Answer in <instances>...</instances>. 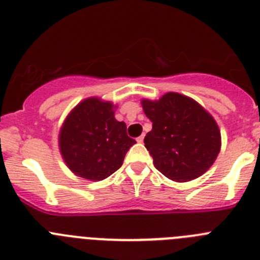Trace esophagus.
Here are the masks:
<instances>
[{
    "mask_svg": "<svg viewBox=\"0 0 260 260\" xmlns=\"http://www.w3.org/2000/svg\"><path fill=\"white\" fill-rule=\"evenodd\" d=\"M144 138H145V136H144V135L140 136V137L137 138V142H138V144H142V142H144Z\"/></svg>",
    "mask_w": 260,
    "mask_h": 260,
    "instance_id": "1",
    "label": "esophagus"
}]
</instances>
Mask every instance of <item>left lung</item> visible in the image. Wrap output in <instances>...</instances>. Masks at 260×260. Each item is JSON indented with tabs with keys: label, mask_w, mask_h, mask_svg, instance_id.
<instances>
[{
	"label": "left lung",
	"mask_w": 260,
	"mask_h": 260,
	"mask_svg": "<svg viewBox=\"0 0 260 260\" xmlns=\"http://www.w3.org/2000/svg\"><path fill=\"white\" fill-rule=\"evenodd\" d=\"M141 105L152 122L145 146L160 173L174 182H188L214 164L222 146L220 129L198 101L167 92L159 100L142 99Z\"/></svg>",
	"instance_id": "8db88e82"
}]
</instances>
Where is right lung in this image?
Returning a JSON list of instances; mask_svg holds the SVG:
<instances>
[{
  "label": "right lung",
  "instance_id": "right-lung-1",
  "mask_svg": "<svg viewBox=\"0 0 260 260\" xmlns=\"http://www.w3.org/2000/svg\"><path fill=\"white\" fill-rule=\"evenodd\" d=\"M111 101L87 97L64 119L59 131V150L65 166L75 176L97 182L108 178L123 164L133 138L127 125L115 119Z\"/></svg>",
  "mask_w": 260,
  "mask_h": 260
}]
</instances>
